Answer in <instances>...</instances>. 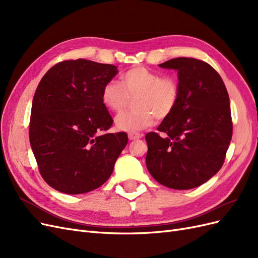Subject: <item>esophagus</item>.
<instances>
[{
    "label": "esophagus",
    "instance_id": "obj_1",
    "mask_svg": "<svg viewBox=\"0 0 258 258\" xmlns=\"http://www.w3.org/2000/svg\"><path fill=\"white\" fill-rule=\"evenodd\" d=\"M128 138H129L130 141H134V140L141 139V138H142V135L136 134V132H131V134H129V135H128Z\"/></svg>",
    "mask_w": 258,
    "mask_h": 258
}]
</instances>
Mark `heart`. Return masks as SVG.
<instances>
[{"label": "heart", "mask_w": 258, "mask_h": 258, "mask_svg": "<svg viewBox=\"0 0 258 258\" xmlns=\"http://www.w3.org/2000/svg\"><path fill=\"white\" fill-rule=\"evenodd\" d=\"M179 86L172 76H161L145 67H136L120 75L119 83L104 85L101 99L112 112L122 111L135 98V110L120 113L115 119L116 128L126 132L141 131L152 126L155 116L165 119L178 102Z\"/></svg>", "instance_id": "heart-1"}]
</instances>
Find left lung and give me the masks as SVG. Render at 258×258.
<instances>
[{
    "mask_svg": "<svg viewBox=\"0 0 258 258\" xmlns=\"http://www.w3.org/2000/svg\"><path fill=\"white\" fill-rule=\"evenodd\" d=\"M177 71L178 102L157 132L145 136L146 167L161 185L190 189L222 168L232 137L227 89L215 70L195 58H174L159 64Z\"/></svg>",
    "mask_w": 258,
    "mask_h": 258,
    "instance_id": "1",
    "label": "left lung"
}]
</instances>
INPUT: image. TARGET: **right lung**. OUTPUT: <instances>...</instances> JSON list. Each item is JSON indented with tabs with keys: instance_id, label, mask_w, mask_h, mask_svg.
Returning <instances> with one entry per match:
<instances>
[{
	"instance_id": "right-lung-1",
	"label": "right lung",
	"mask_w": 258,
	"mask_h": 258,
	"mask_svg": "<svg viewBox=\"0 0 258 258\" xmlns=\"http://www.w3.org/2000/svg\"><path fill=\"white\" fill-rule=\"evenodd\" d=\"M117 67L77 59L49 69L35 90L30 144L44 181L79 195L103 185L128 143L126 132L107 134L113 118L102 102Z\"/></svg>"
}]
</instances>
